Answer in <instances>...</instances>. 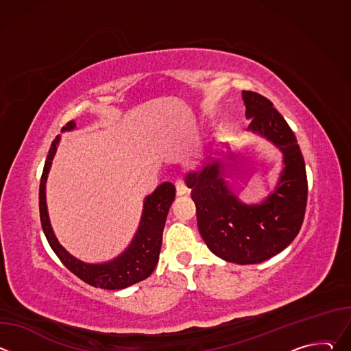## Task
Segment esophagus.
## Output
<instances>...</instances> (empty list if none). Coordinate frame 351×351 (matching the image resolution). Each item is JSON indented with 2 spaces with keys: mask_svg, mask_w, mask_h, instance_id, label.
I'll use <instances>...</instances> for the list:
<instances>
[{
  "mask_svg": "<svg viewBox=\"0 0 351 351\" xmlns=\"http://www.w3.org/2000/svg\"><path fill=\"white\" fill-rule=\"evenodd\" d=\"M175 186H176V194H178V195H184V194L189 193V189L186 187V184H184V182H183L182 179L176 180Z\"/></svg>",
  "mask_w": 351,
  "mask_h": 351,
  "instance_id": "esophagus-1",
  "label": "esophagus"
}]
</instances>
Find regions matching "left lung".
I'll return each instance as SVG.
<instances>
[{
	"label": "left lung",
	"instance_id": "obj_1",
	"mask_svg": "<svg viewBox=\"0 0 351 351\" xmlns=\"http://www.w3.org/2000/svg\"><path fill=\"white\" fill-rule=\"evenodd\" d=\"M247 128L271 141L283 156L275 189L258 204L240 202L229 179L236 176L234 153L223 144L214 157L186 175L197 225L219 258L240 265L263 263L285 250L303 225L307 206L306 164L295 136L268 98L241 91Z\"/></svg>",
	"mask_w": 351,
	"mask_h": 351
}]
</instances>
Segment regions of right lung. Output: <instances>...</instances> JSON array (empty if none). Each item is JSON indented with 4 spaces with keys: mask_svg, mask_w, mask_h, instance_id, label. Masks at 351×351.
I'll return each instance as SVG.
<instances>
[{
    "mask_svg": "<svg viewBox=\"0 0 351 351\" xmlns=\"http://www.w3.org/2000/svg\"><path fill=\"white\" fill-rule=\"evenodd\" d=\"M76 129L75 121L66 123L62 128L64 132H71ZM61 141V134L56 137V140L49 148L41 180H40V193H38V207H40V221L43 232L47 237V241L51 245L53 252L61 260V263L77 278L83 282L107 290H119L128 286H132L140 280H144L157 267L161 244H162V232L165 226V221L169 213V208L175 199L176 189L171 182H164L160 184L152 194L144 198L143 203V214L137 228V232L129 245L123 252L107 261L99 264L84 263L71 253L60 244L51 222H49L47 199H45V183L47 178L51 169V164L54 156L58 149V144Z\"/></svg>",
    "mask_w": 351,
    "mask_h": 351,
    "instance_id": "right-lung-1",
    "label": "right lung"
}]
</instances>
